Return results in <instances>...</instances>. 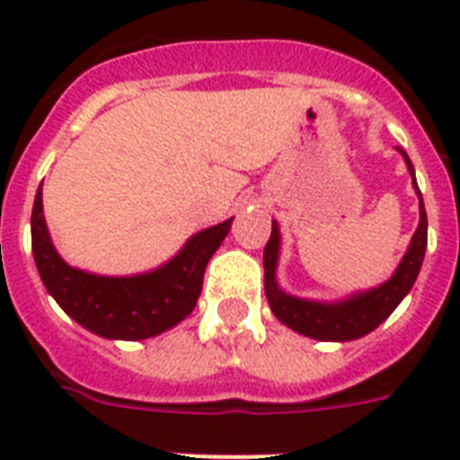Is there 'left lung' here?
I'll return each instance as SVG.
<instances>
[{
	"label": "left lung",
	"instance_id": "obj_1",
	"mask_svg": "<svg viewBox=\"0 0 460 460\" xmlns=\"http://www.w3.org/2000/svg\"><path fill=\"white\" fill-rule=\"evenodd\" d=\"M401 155H403L405 165H408L412 187H415V194L420 199V223L415 234H412L411 244H408V252L398 263V269L382 286L372 288V290H362V293H355L338 302L305 300V297L283 293L279 288V280H276L280 254V230L279 223L273 220L270 237L266 242V249H263V288H266V300L270 305V312L276 314L280 323H286L288 329L297 331L302 336L314 338V341H331V343L355 341V338L367 336L369 331H375L379 323L386 322L405 295L411 293V288L415 286V279H418L420 266H422V259H425L427 213L425 204H422V194L418 190V181H415V167H412L408 153L401 151Z\"/></svg>",
	"mask_w": 460,
	"mask_h": 460
}]
</instances>
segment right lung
Returning <instances> with one entry per match:
<instances>
[{
  "mask_svg": "<svg viewBox=\"0 0 460 460\" xmlns=\"http://www.w3.org/2000/svg\"><path fill=\"white\" fill-rule=\"evenodd\" d=\"M233 218L191 234L163 266L137 276H98L64 261L42 216V184L31 216V244L42 286L76 323L110 341H144L172 329L197 307L206 263L230 233Z\"/></svg>",
  "mask_w": 460,
  "mask_h": 460,
  "instance_id": "right-lung-1",
  "label": "right lung"
}]
</instances>
